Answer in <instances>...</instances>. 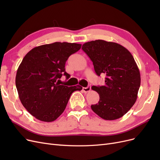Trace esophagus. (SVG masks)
<instances>
[{"label":"esophagus","mask_w":160,"mask_h":160,"mask_svg":"<svg viewBox=\"0 0 160 160\" xmlns=\"http://www.w3.org/2000/svg\"><path fill=\"white\" fill-rule=\"evenodd\" d=\"M82 90H83L85 93H88V92H89L91 91V86L88 85L87 88H83Z\"/></svg>","instance_id":"esophagus-1"}]
</instances>
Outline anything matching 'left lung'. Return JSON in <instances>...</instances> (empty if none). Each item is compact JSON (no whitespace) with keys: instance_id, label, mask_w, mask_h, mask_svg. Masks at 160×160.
Here are the masks:
<instances>
[{"instance_id":"obj_1","label":"left lung","mask_w":160,"mask_h":160,"mask_svg":"<svg viewBox=\"0 0 160 160\" xmlns=\"http://www.w3.org/2000/svg\"><path fill=\"white\" fill-rule=\"evenodd\" d=\"M82 49L93 62L96 74L106 75L105 85L91 88L99 95L92 110L105 120L122 118L136 101L141 83L133 57L122 45L103 40L85 42Z\"/></svg>"}]
</instances>
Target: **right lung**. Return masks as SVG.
<instances>
[{
  "label": "right lung",
  "mask_w": 160,
  "mask_h": 160,
  "mask_svg": "<svg viewBox=\"0 0 160 160\" xmlns=\"http://www.w3.org/2000/svg\"><path fill=\"white\" fill-rule=\"evenodd\" d=\"M81 44L55 42L33 48L23 58L17 69L16 87L22 105L36 119L45 122L56 120L66 108L71 94L80 85H60L63 74L70 75L65 65Z\"/></svg>",
  "instance_id": "obj_1"
}]
</instances>
